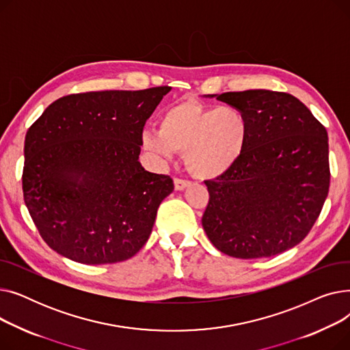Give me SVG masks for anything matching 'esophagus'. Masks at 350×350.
Returning a JSON list of instances; mask_svg holds the SVG:
<instances>
[{
    "label": "esophagus",
    "mask_w": 350,
    "mask_h": 350,
    "mask_svg": "<svg viewBox=\"0 0 350 350\" xmlns=\"http://www.w3.org/2000/svg\"><path fill=\"white\" fill-rule=\"evenodd\" d=\"M190 186V181L183 180V178H174V189L177 191H183L185 189H187Z\"/></svg>",
    "instance_id": "esophagus-1"
}]
</instances>
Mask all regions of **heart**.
<instances>
[{"instance_id": "1", "label": "heart", "mask_w": 350, "mask_h": 350, "mask_svg": "<svg viewBox=\"0 0 350 350\" xmlns=\"http://www.w3.org/2000/svg\"><path fill=\"white\" fill-rule=\"evenodd\" d=\"M248 120L238 107H210L185 99L164 110L159 129H146L142 147L160 160L183 153L187 172L200 180L228 173L244 154Z\"/></svg>"}]
</instances>
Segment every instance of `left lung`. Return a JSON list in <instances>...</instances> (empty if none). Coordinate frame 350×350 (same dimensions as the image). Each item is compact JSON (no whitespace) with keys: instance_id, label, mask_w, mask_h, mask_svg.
Wrapping results in <instances>:
<instances>
[{"instance_id":"left-lung-1","label":"left lung","mask_w":350,"mask_h":350,"mask_svg":"<svg viewBox=\"0 0 350 350\" xmlns=\"http://www.w3.org/2000/svg\"><path fill=\"white\" fill-rule=\"evenodd\" d=\"M214 98V95H208ZM248 120L243 157L207 180L203 228L234 258H262L298 245L314 227L329 191L323 124L295 96L251 89L215 95Z\"/></svg>"}]
</instances>
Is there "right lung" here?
Returning <instances> with one entry per match:
<instances>
[{"instance_id":"obj_1","label":"right lung","mask_w":350,"mask_h":350,"mask_svg":"<svg viewBox=\"0 0 350 350\" xmlns=\"http://www.w3.org/2000/svg\"><path fill=\"white\" fill-rule=\"evenodd\" d=\"M170 89L68 95L28 129L24 201L53 251L81 264H113L149 240L174 186L142 167V133Z\"/></svg>"}]
</instances>
